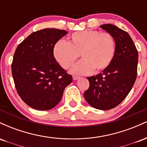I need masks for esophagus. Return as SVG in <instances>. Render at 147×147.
Returning <instances> with one entry per match:
<instances>
[{
    "instance_id": "34e87169",
    "label": "esophagus",
    "mask_w": 147,
    "mask_h": 147,
    "mask_svg": "<svg viewBox=\"0 0 147 147\" xmlns=\"http://www.w3.org/2000/svg\"><path fill=\"white\" fill-rule=\"evenodd\" d=\"M72 79H73V80H77V79H79V76L74 75L73 77H72Z\"/></svg>"
}]
</instances>
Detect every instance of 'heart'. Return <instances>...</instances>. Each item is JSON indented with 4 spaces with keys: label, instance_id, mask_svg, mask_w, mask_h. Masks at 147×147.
I'll return each instance as SVG.
<instances>
[{
    "label": "heart",
    "instance_id": "b5f03b06",
    "mask_svg": "<svg viewBox=\"0 0 147 147\" xmlns=\"http://www.w3.org/2000/svg\"><path fill=\"white\" fill-rule=\"evenodd\" d=\"M54 56L65 70L70 69L79 58L83 60L72 69L75 75L100 72L110 65L115 53V41L111 34L86 30L73 33L70 42L57 41L54 46Z\"/></svg>",
    "mask_w": 147,
    "mask_h": 147
}]
</instances>
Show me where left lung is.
<instances>
[{"label":"left lung","instance_id":"1","mask_svg":"<svg viewBox=\"0 0 147 147\" xmlns=\"http://www.w3.org/2000/svg\"><path fill=\"white\" fill-rule=\"evenodd\" d=\"M100 28L113 36L115 53L112 62L102 73L88 77L90 86L84 96L92 107L110 110L126 98L134 85L138 52L126 32L112 24L102 25Z\"/></svg>","mask_w":147,"mask_h":147}]
</instances>
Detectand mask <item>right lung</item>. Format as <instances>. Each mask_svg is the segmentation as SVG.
<instances>
[{
    "label": "right lung",
    "instance_id": "1",
    "mask_svg": "<svg viewBox=\"0 0 147 147\" xmlns=\"http://www.w3.org/2000/svg\"><path fill=\"white\" fill-rule=\"evenodd\" d=\"M67 33L45 28L32 33L16 48L11 63L15 86L22 100L32 109H53L72 82L53 53L55 45Z\"/></svg>",
    "mask_w": 147,
    "mask_h": 147
}]
</instances>
